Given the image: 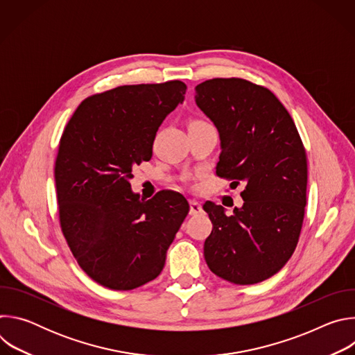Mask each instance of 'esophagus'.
Segmentation results:
<instances>
[{
    "instance_id": "obj_1",
    "label": "esophagus",
    "mask_w": 355,
    "mask_h": 355,
    "mask_svg": "<svg viewBox=\"0 0 355 355\" xmlns=\"http://www.w3.org/2000/svg\"><path fill=\"white\" fill-rule=\"evenodd\" d=\"M189 215H199L200 212H202V205L199 204V202L198 200H189Z\"/></svg>"
}]
</instances>
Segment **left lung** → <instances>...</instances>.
<instances>
[{"instance_id":"left-lung-1","label":"left lung","mask_w":355,"mask_h":355,"mask_svg":"<svg viewBox=\"0 0 355 355\" xmlns=\"http://www.w3.org/2000/svg\"><path fill=\"white\" fill-rule=\"evenodd\" d=\"M195 103L218 128L220 178L244 204L225 214L208 200L214 225L204 244L209 270L237 285L277 274L292 257L305 216L308 160L293 119L266 87L243 78H212L195 87Z\"/></svg>"}]
</instances>
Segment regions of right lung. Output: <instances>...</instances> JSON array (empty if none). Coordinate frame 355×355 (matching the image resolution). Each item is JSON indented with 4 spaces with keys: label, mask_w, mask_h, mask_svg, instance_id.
I'll list each match as a JSON object with an SVG mask.
<instances>
[{
    "label": "right lung",
    "mask_w": 355,
    "mask_h": 355,
    "mask_svg": "<svg viewBox=\"0 0 355 355\" xmlns=\"http://www.w3.org/2000/svg\"><path fill=\"white\" fill-rule=\"evenodd\" d=\"M185 91L180 80L121 85L85 98L64 128L55 163L60 227L81 270L105 288L157 278L189 212L178 192L144 200L129 182Z\"/></svg>",
    "instance_id": "right-lung-1"
}]
</instances>
